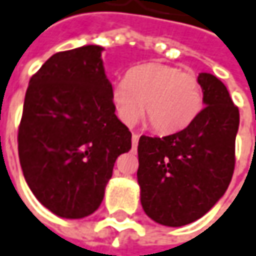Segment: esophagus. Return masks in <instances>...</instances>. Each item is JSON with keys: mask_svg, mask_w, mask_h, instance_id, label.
Here are the masks:
<instances>
[{"mask_svg": "<svg viewBox=\"0 0 256 256\" xmlns=\"http://www.w3.org/2000/svg\"><path fill=\"white\" fill-rule=\"evenodd\" d=\"M132 144H133V148L138 146V144H139V134L133 133V136H132Z\"/></svg>", "mask_w": 256, "mask_h": 256, "instance_id": "1", "label": "esophagus"}]
</instances>
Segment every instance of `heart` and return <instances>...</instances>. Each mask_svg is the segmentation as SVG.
Returning a JSON list of instances; mask_svg holds the SVG:
<instances>
[{
    "label": "heart",
    "mask_w": 256,
    "mask_h": 256,
    "mask_svg": "<svg viewBox=\"0 0 256 256\" xmlns=\"http://www.w3.org/2000/svg\"><path fill=\"white\" fill-rule=\"evenodd\" d=\"M204 92L198 78L182 68L148 62L132 68L126 80L111 88V104L118 120L133 126L145 114L151 128L161 134L186 128L202 110Z\"/></svg>",
    "instance_id": "1"
}]
</instances>
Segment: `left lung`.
Here are the masks:
<instances>
[{"mask_svg":"<svg viewBox=\"0 0 256 256\" xmlns=\"http://www.w3.org/2000/svg\"><path fill=\"white\" fill-rule=\"evenodd\" d=\"M205 108L186 128L164 138L140 136V204L155 222L180 227L205 216L234 172L239 110L224 83L199 73Z\"/></svg>","mask_w":256,"mask_h":256,"instance_id":"obj_1","label":"left lung"}]
</instances>
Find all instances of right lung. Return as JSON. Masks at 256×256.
<instances>
[{"mask_svg": "<svg viewBox=\"0 0 256 256\" xmlns=\"http://www.w3.org/2000/svg\"><path fill=\"white\" fill-rule=\"evenodd\" d=\"M104 48L83 45L48 58L32 76L18 128V158L36 199L62 218L95 212L132 133L111 104Z\"/></svg>", "mask_w": 256, "mask_h": 256, "instance_id": "add662e5", "label": "right lung"}]
</instances>
